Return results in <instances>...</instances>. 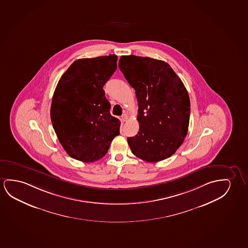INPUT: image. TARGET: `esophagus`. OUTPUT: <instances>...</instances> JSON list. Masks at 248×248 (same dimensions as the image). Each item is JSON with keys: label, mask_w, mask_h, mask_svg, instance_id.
<instances>
[{"label": "esophagus", "mask_w": 248, "mask_h": 248, "mask_svg": "<svg viewBox=\"0 0 248 248\" xmlns=\"http://www.w3.org/2000/svg\"><path fill=\"white\" fill-rule=\"evenodd\" d=\"M127 119H128V115L124 113V114L122 115V117H121V121L122 122H125L127 121Z\"/></svg>", "instance_id": "esophagus-1"}]
</instances>
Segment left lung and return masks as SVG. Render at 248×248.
Segmentation results:
<instances>
[{
  "label": "left lung",
  "mask_w": 248,
  "mask_h": 248,
  "mask_svg": "<svg viewBox=\"0 0 248 248\" xmlns=\"http://www.w3.org/2000/svg\"><path fill=\"white\" fill-rule=\"evenodd\" d=\"M119 67L136 90L139 107V131L127 140L131 152L151 163L170 158L187 136L190 101L186 88L165 61L121 56Z\"/></svg>",
  "instance_id": "8db88e82"
}]
</instances>
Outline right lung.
Here are the masks:
<instances>
[{
  "label": "right lung",
  "instance_id": "obj_1",
  "mask_svg": "<svg viewBox=\"0 0 248 248\" xmlns=\"http://www.w3.org/2000/svg\"><path fill=\"white\" fill-rule=\"evenodd\" d=\"M118 57L79 59L62 75L51 104V121L63 148L77 160L104 157L119 135L120 121L110 113L103 86L117 69Z\"/></svg>",
  "mask_w": 248,
  "mask_h": 248
}]
</instances>
